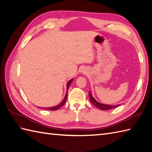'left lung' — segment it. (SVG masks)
Masks as SVG:
<instances>
[{
    "mask_svg": "<svg viewBox=\"0 0 152 152\" xmlns=\"http://www.w3.org/2000/svg\"><path fill=\"white\" fill-rule=\"evenodd\" d=\"M89 97H90V99L91 102L93 104L94 106H95L97 108L101 109L102 110H108L112 108H115L117 107L119 105H115V106H110V105H106V104H103L101 103H99L97 101H96L94 99V98L92 97L91 92H89Z\"/></svg>",
    "mask_w": 152,
    "mask_h": 152,
    "instance_id": "1",
    "label": "left lung"
}]
</instances>
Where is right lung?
Returning a JSON list of instances; mask_svg holds the SVG:
<instances>
[{
    "label": "right lung",
    "instance_id": "obj_1",
    "mask_svg": "<svg viewBox=\"0 0 152 152\" xmlns=\"http://www.w3.org/2000/svg\"><path fill=\"white\" fill-rule=\"evenodd\" d=\"M72 81H73V79H71V80H70L69 81V82L68 83V84H67V91H66V96H65V97H64V100L61 102V104H59L58 105H57V106H56L51 107V108H44V109L49 110H57L59 109L60 108H61V107L65 104L66 99H67V96H68V88H69V85L71 84V83H72Z\"/></svg>",
    "mask_w": 152,
    "mask_h": 152
}]
</instances>
